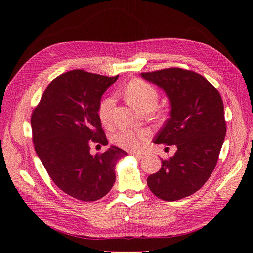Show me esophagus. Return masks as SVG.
<instances>
[{
    "instance_id": "obj_1",
    "label": "esophagus",
    "mask_w": 253,
    "mask_h": 253,
    "mask_svg": "<svg viewBox=\"0 0 253 253\" xmlns=\"http://www.w3.org/2000/svg\"><path fill=\"white\" fill-rule=\"evenodd\" d=\"M133 156L137 159H142L143 158V155L141 154V153H133Z\"/></svg>"
}]
</instances>
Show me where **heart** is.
<instances>
[{"label":"heart","instance_id":"1","mask_svg":"<svg viewBox=\"0 0 253 253\" xmlns=\"http://www.w3.org/2000/svg\"><path fill=\"white\" fill-rule=\"evenodd\" d=\"M125 96L127 101L136 109L142 111L148 106H155L158 94L157 90L151 84L140 79L129 81L125 89ZM114 105V98L106 97L102 99L98 108V116L103 125H108L110 121L111 110ZM149 132L143 129H120L114 136V141L120 148L128 151L138 150L143 141L148 140Z\"/></svg>","mask_w":253,"mask_h":253}]
</instances>
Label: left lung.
Segmentation results:
<instances>
[{
  "label": "left lung",
  "instance_id": "left-lung-1",
  "mask_svg": "<svg viewBox=\"0 0 253 253\" xmlns=\"http://www.w3.org/2000/svg\"><path fill=\"white\" fill-rule=\"evenodd\" d=\"M140 76L162 88L171 105L154 142L177 147L149 176L148 186L160 200L178 201L200 190L216 166L226 136L223 100L208 80L192 71L172 67Z\"/></svg>",
  "mask_w": 253,
  "mask_h": 253
}]
</instances>
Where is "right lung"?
<instances>
[{"mask_svg":"<svg viewBox=\"0 0 253 253\" xmlns=\"http://www.w3.org/2000/svg\"><path fill=\"white\" fill-rule=\"evenodd\" d=\"M119 76L74 70L58 76L32 115L35 150L51 180L70 196L94 202L110 192L115 166L127 153L115 145L90 154L91 141L108 144L98 116L102 95Z\"/></svg>","mask_w":253,"mask_h":253,"instance_id":"right-lung-1","label":"right lung"}]
</instances>
